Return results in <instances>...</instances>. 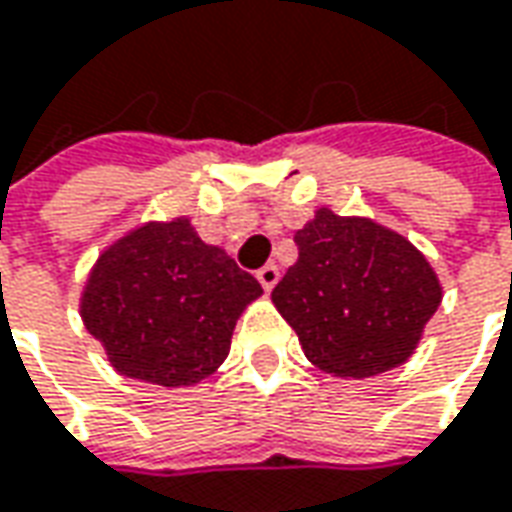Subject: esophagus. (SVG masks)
Instances as JSON below:
<instances>
[{"instance_id": "34e87169", "label": "esophagus", "mask_w": 512, "mask_h": 512, "mask_svg": "<svg viewBox=\"0 0 512 512\" xmlns=\"http://www.w3.org/2000/svg\"><path fill=\"white\" fill-rule=\"evenodd\" d=\"M257 280H260V286L266 291H272L277 286V280H280V269L274 266V263H266L263 269H257Z\"/></svg>"}]
</instances>
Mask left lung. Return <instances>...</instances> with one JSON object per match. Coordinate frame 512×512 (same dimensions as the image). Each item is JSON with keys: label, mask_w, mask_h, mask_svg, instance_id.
<instances>
[{"label": "left lung", "mask_w": 512, "mask_h": 512, "mask_svg": "<svg viewBox=\"0 0 512 512\" xmlns=\"http://www.w3.org/2000/svg\"><path fill=\"white\" fill-rule=\"evenodd\" d=\"M294 243L297 263L272 303L320 371L377 377L414 354L442 286L411 240L371 218L317 209Z\"/></svg>", "instance_id": "1"}]
</instances>
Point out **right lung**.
Wrapping results in <instances>:
<instances>
[{"mask_svg": "<svg viewBox=\"0 0 512 512\" xmlns=\"http://www.w3.org/2000/svg\"><path fill=\"white\" fill-rule=\"evenodd\" d=\"M260 283L192 223H144L98 257L81 320L118 374L164 388L195 385L226 360Z\"/></svg>", "mask_w": 512, "mask_h": 512, "instance_id": "obj_1", "label": "right lung"}]
</instances>
